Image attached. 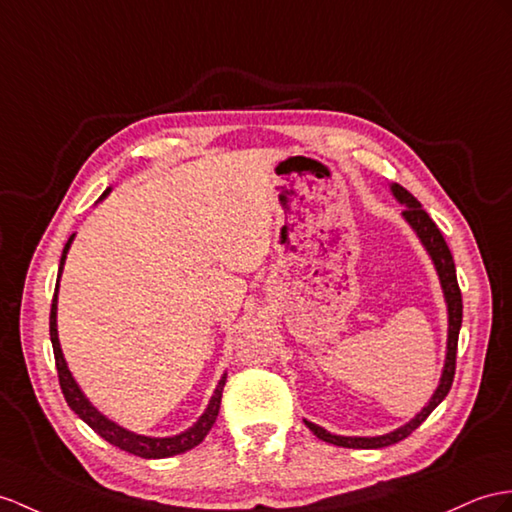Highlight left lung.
Listing matches in <instances>:
<instances>
[{"instance_id":"8db88e82","label":"left lung","mask_w":512,"mask_h":512,"mask_svg":"<svg viewBox=\"0 0 512 512\" xmlns=\"http://www.w3.org/2000/svg\"><path fill=\"white\" fill-rule=\"evenodd\" d=\"M391 193L393 197L400 202L404 208L402 217L406 219V223L410 228L415 230V234L419 236L421 245L426 247L428 256L432 258V265L436 269V276H439L441 289H443V297L447 304V350H445V365H443V373L439 386L432 393V397L428 400V404L423 406L419 413L406 421L404 426L395 428L393 432H386L380 436H341V434H332L326 428L317 426L313 421H306V426L313 430L321 441L332 443V445H341V447H352V450H378V447H389L397 441L406 439V436L417 430L423 421L428 419V415L432 410L439 406L445 395L450 393L452 382H454V371H456V347H458V332H460V323H463V297H460V289H458V280H456V267H454V258L450 247H447L441 230L436 228V223L430 219V215L426 210L421 208V204L417 199L410 195L404 186L400 184H391Z\"/></svg>"}]
</instances>
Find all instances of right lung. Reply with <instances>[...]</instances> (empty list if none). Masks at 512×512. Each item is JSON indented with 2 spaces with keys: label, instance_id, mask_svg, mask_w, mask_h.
Returning <instances> with one entry per match:
<instances>
[{
  "label": "right lung",
  "instance_id": "add662e5",
  "mask_svg": "<svg viewBox=\"0 0 512 512\" xmlns=\"http://www.w3.org/2000/svg\"><path fill=\"white\" fill-rule=\"evenodd\" d=\"M110 193V189L104 191V195L99 199H104ZM73 236H69V241L62 249V256H60V267H58V280H56V293L52 299V313H49V336H52V347H54V358H56V369H58V380H60V389L62 395H65V400L69 404V408L76 413L86 426H91L102 439H106L110 445L119 447V450H126L128 454L134 456H141V458H169V456H176V454H184L193 450L195 445H199L204 441V436L213 428V423L217 421L219 415V406H221V393H223V384H226V373H223L217 389L210 397V402L206 406V410L202 413L193 426L189 430H184L176 436H145V434H136L130 432L119 423L110 421L106 415L99 413V410L89 402V397L82 393V389L78 386L76 378L71 376V371L67 367V360L62 356L60 350V341H58V328H56V310H58V282L62 276V267H65V260L69 254V247L73 243Z\"/></svg>",
  "mask_w": 512,
  "mask_h": 512
}]
</instances>
